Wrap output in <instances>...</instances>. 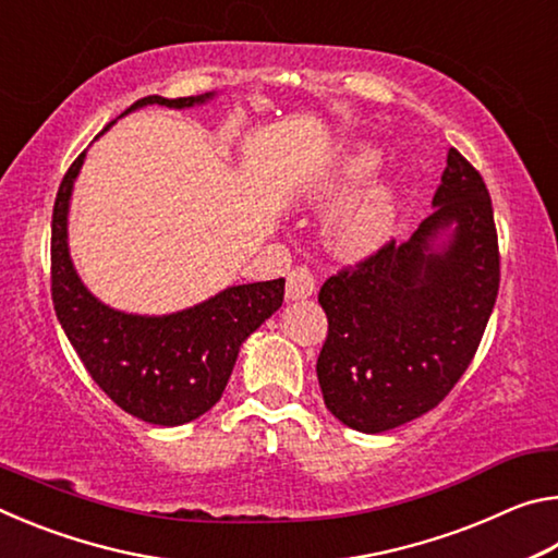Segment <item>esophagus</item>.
I'll list each match as a JSON object with an SVG mask.
<instances>
[{
  "label": "esophagus",
  "mask_w": 558,
  "mask_h": 558,
  "mask_svg": "<svg viewBox=\"0 0 558 558\" xmlns=\"http://www.w3.org/2000/svg\"><path fill=\"white\" fill-rule=\"evenodd\" d=\"M315 292V278L307 268H295L290 270L288 286H286V298L288 300H305Z\"/></svg>",
  "instance_id": "esophagus-1"
}]
</instances>
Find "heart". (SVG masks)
Here are the masks:
<instances>
[{
    "label": "heart",
    "instance_id": "obj_1",
    "mask_svg": "<svg viewBox=\"0 0 558 558\" xmlns=\"http://www.w3.org/2000/svg\"><path fill=\"white\" fill-rule=\"evenodd\" d=\"M381 149L376 145L354 143L335 157L327 172L317 179L313 194L317 199H335V196L349 192L381 165ZM399 209V179H372L332 211L325 226V241L342 258L369 256L393 235Z\"/></svg>",
    "mask_w": 558,
    "mask_h": 558
}]
</instances>
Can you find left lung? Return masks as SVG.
Returning a JSON list of instances; mask_svg holds the SVG:
<instances>
[{
	"label": "left lung",
	"instance_id": "8db88e82",
	"mask_svg": "<svg viewBox=\"0 0 558 558\" xmlns=\"http://www.w3.org/2000/svg\"><path fill=\"white\" fill-rule=\"evenodd\" d=\"M499 290L493 202L456 147L433 214L319 290L317 379L329 413L362 433L399 428L446 399L472 362Z\"/></svg>",
	"mask_w": 558,
	"mask_h": 558
}]
</instances>
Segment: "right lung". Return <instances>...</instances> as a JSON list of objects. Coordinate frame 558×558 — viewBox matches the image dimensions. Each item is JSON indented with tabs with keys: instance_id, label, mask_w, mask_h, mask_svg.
<instances>
[{
	"instance_id": "1",
	"label": "right lung",
	"mask_w": 558,
	"mask_h": 558,
	"mask_svg": "<svg viewBox=\"0 0 558 558\" xmlns=\"http://www.w3.org/2000/svg\"><path fill=\"white\" fill-rule=\"evenodd\" d=\"M214 96L216 93H204L174 100L147 96L122 116L145 106L184 110L204 106ZM112 125L116 120L102 132ZM83 159L86 153L65 172L53 204L51 295L56 317L93 381L122 411L155 426H182L221 399L241 344L282 305L286 278L231 286L172 315H132L106 305L83 286L69 251L71 194Z\"/></svg>"
}]
</instances>
